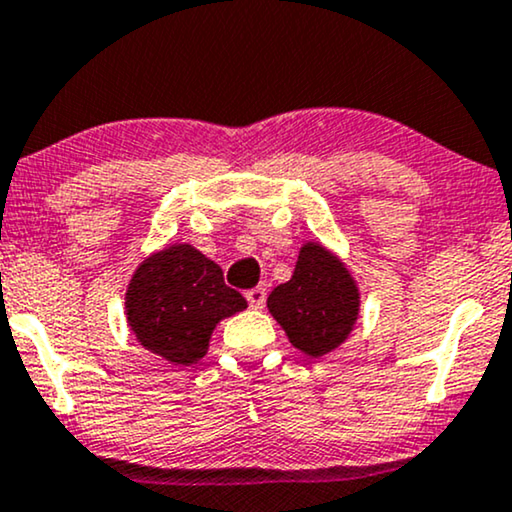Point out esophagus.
Segmentation results:
<instances>
[{
    "mask_svg": "<svg viewBox=\"0 0 512 512\" xmlns=\"http://www.w3.org/2000/svg\"><path fill=\"white\" fill-rule=\"evenodd\" d=\"M245 300H248L252 309H262L264 302H267V288H264V286L250 288L248 293H245Z\"/></svg>",
    "mask_w": 512,
    "mask_h": 512,
    "instance_id": "obj_1",
    "label": "esophagus"
}]
</instances>
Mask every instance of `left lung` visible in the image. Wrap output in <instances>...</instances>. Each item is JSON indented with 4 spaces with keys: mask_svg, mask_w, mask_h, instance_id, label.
Returning a JSON list of instances; mask_svg holds the SVG:
<instances>
[{
    "mask_svg": "<svg viewBox=\"0 0 512 512\" xmlns=\"http://www.w3.org/2000/svg\"><path fill=\"white\" fill-rule=\"evenodd\" d=\"M267 307L300 352L323 357L352 333L359 316V290L331 250L307 243L293 278L271 290Z\"/></svg>",
    "mask_w": 512,
    "mask_h": 512,
    "instance_id": "obj_1",
    "label": "left lung"
}]
</instances>
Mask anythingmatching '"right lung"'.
Here are the masks:
<instances>
[{
    "instance_id": "right-lung-1",
    "label": "right lung",
    "mask_w": 512,
    "mask_h": 512,
    "mask_svg": "<svg viewBox=\"0 0 512 512\" xmlns=\"http://www.w3.org/2000/svg\"><path fill=\"white\" fill-rule=\"evenodd\" d=\"M245 307V297L224 283L222 269L189 243L146 257L125 295L127 323L137 340L181 366L205 357L217 323Z\"/></svg>"
}]
</instances>
